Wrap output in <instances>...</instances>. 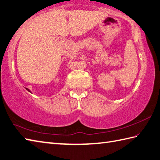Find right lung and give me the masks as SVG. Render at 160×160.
<instances>
[{
    "mask_svg": "<svg viewBox=\"0 0 160 160\" xmlns=\"http://www.w3.org/2000/svg\"><path fill=\"white\" fill-rule=\"evenodd\" d=\"M26 89L28 91V92H30V93H31V92H30V89H28V88H26Z\"/></svg>",
    "mask_w": 160,
    "mask_h": 160,
    "instance_id": "1",
    "label": "right lung"
}]
</instances>
